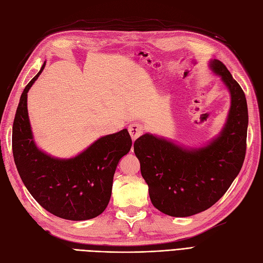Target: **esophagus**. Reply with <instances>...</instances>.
I'll list each match as a JSON object with an SVG mask.
<instances>
[{
    "label": "esophagus",
    "instance_id": "34e87169",
    "mask_svg": "<svg viewBox=\"0 0 263 263\" xmlns=\"http://www.w3.org/2000/svg\"><path fill=\"white\" fill-rule=\"evenodd\" d=\"M128 132L130 134V137L133 140L137 139L140 135H143L144 133V126L140 124H132L128 127Z\"/></svg>",
    "mask_w": 263,
    "mask_h": 263
}]
</instances>
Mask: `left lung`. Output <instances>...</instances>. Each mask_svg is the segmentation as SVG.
Here are the masks:
<instances>
[{
	"mask_svg": "<svg viewBox=\"0 0 263 263\" xmlns=\"http://www.w3.org/2000/svg\"><path fill=\"white\" fill-rule=\"evenodd\" d=\"M210 66L231 94L228 120L219 136L199 149L182 148L149 134L134 143L152 203L172 217H189L214 205L231 186L246 157V95L222 62L214 60Z\"/></svg>",
	"mask_w": 263,
	"mask_h": 263,
	"instance_id": "8db88e82",
	"label": "left lung"
}]
</instances>
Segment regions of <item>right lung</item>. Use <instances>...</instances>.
<instances>
[{
  "label": "right lung",
  "mask_w": 263,
  "mask_h": 263,
  "mask_svg": "<svg viewBox=\"0 0 263 263\" xmlns=\"http://www.w3.org/2000/svg\"><path fill=\"white\" fill-rule=\"evenodd\" d=\"M44 67L45 63L21 95L12 133L14 161L25 187L45 210L74 221L95 218L109 202L118 161L130 151V135L127 129L107 135L70 159L41 152L28 120L27 91Z\"/></svg>",
  "instance_id": "add662e5"
}]
</instances>
